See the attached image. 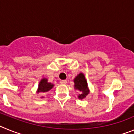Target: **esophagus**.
Masks as SVG:
<instances>
[{
    "label": "esophagus",
    "instance_id": "34e87169",
    "mask_svg": "<svg viewBox=\"0 0 134 134\" xmlns=\"http://www.w3.org/2000/svg\"><path fill=\"white\" fill-rule=\"evenodd\" d=\"M60 83H61L62 85H66V84L67 83V80H60Z\"/></svg>",
    "mask_w": 134,
    "mask_h": 134
}]
</instances>
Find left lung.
<instances>
[{"label":"left lung","instance_id":"obj_1","mask_svg":"<svg viewBox=\"0 0 134 134\" xmlns=\"http://www.w3.org/2000/svg\"><path fill=\"white\" fill-rule=\"evenodd\" d=\"M74 88L79 90L81 94L79 95V99H82L85 98L88 94V85L85 79V76L83 74H79L74 79Z\"/></svg>","mask_w":134,"mask_h":134}]
</instances>
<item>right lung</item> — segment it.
Segmentation results:
<instances>
[{
  "label": "right lung",
  "mask_w": 134,
  "mask_h": 134,
  "mask_svg": "<svg viewBox=\"0 0 134 134\" xmlns=\"http://www.w3.org/2000/svg\"><path fill=\"white\" fill-rule=\"evenodd\" d=\"M54 86V85L48 82V80L46 79H43L42 80L40 81V85L38 86V91H37V93H46V92H48L49 90H51L52 88V87Z\"/></svg>",
  "instance_id": "add662e5"
}]
</instances>
